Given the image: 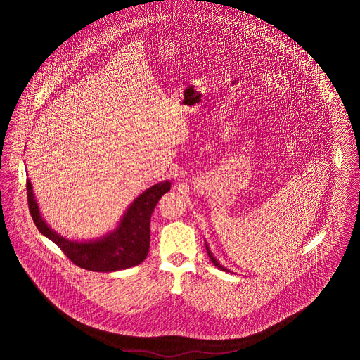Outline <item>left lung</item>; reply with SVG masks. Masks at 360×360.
Wrapping results in <instances>:
<instances>
[{"label": "left lung", "mask_w": 360, "mask_h": 360, "mask_svg": "<svg viewBox=\"0 0 360 360\" xmlns=\"http://www.w3.org/2000/svg\"><path fill=\"white\" fill-rule=\"evenodd\" d=\"M205 245H206V252H207V255H209V257H210V260H212V263L217 267V269H220V270H223V271H226V273H229V270L228 269H225L224 266H221L220 264V262H217L216 260V257H213V254H212V251H210V248H209V245H207V243L205 241Z\"/></svg>", "instance_id": "1"}]
</instances>
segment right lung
<instances>
[{
  "instance_id": "1",
  "label": "right lung",
  "mask_w": 360,
  "mask_h": 360,
  "mask_svg": "<svg viewBox=\"0 0 360 360\" xmlns=\"http://www.w3.org/2000/svg\"><path fill=\"white\" fill-rule=\"evenodd\" d=\"M172 188L170 181L159 182L146 188L128 206L117 226L98 239L78 241L55 232L43 219L34 188L27 179L28 206L36 228L41 235L53 241L70 260L89 271L112 273L140 264L150 250V221L160 197Z\"/></svg>"
}]
</instances>
